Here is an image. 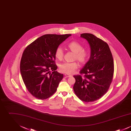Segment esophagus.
Masks as SVG:
<instances>
[{
    "mask_svg": "<svg viewBox=\"0 0 131 131\" xmlns=\"http://www.w3.org/2000/svg\"><path fill=\"white\" fill-rule=\"evenodd\" d=\"M72 75H68V74H65V78H70V77H71Z\"/></svg>",
    "mask_w": 131,
    "mask_h": 131,
    "instance_id": "obj_1",
    "label": "esophagus"
}]
</instances>
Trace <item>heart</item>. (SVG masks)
I'll return each mask as SVG.
<instances>
[{
  "instance_id": "1",
  "label": "heart",
  "mask_w": 131,
  "mask_h": 131,
  "mask_svg": "<svg viewBox=\"0 0 131 131\" xmlns=\"http://www.w3.org/2000/svg\"><path fill=\"white\" fill-rule=\"evenodd\" d=\"M67 48L74 53V60H77L81 64L86 62L88 57L89 53L87 50L83 49V47L81 44L76 41H72L67 45ZM55 56L58 59H62L64 51L61 47H58L56 49ZM78 67L79 65L76 62H65L60 65L59 69L62 73L67 74H72L75 72Z\"/></svg>"
}]
</instances>
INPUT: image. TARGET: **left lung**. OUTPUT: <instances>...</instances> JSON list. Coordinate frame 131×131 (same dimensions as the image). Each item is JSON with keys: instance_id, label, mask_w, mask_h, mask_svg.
<instances>
[{"instance_id": "obj_1", "label": "left lung", "mask_w": 131, "mask_h": 131, "mask_svg": "<svg viewBox=\"0 0 131 131\" xmlns=\"http://www.w3.org/2000/svg\"><path fill=\"white\" fill-rule=\"evenodd\" d=\"M81 37L89 44L91 55L83 68L81 75H74L73 86L75 95L82 101L94 102L100 99L107 91L114 73V62L107 44L90 33H83Z\"/></svg>"}]
</instances>
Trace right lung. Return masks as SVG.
Returning <instances> with one entry per match:
<instances>
[{
  "label": "right lung",
  "instance_id": "1",
  "mask_svg": "<svg viewBox=\"0 0 131 131\" xmlns=\"http://www.w3.org/2000/svg\"><path fill=\"white\" fill-rule=\"evenodd\" d=\"M71 35L46 34L24 51L20 63L21 77L28 91L38 99L45 100L52 96L62 80L63 75L56 71L55 52Z\"/></svg>",
  "mask_w": 131,
  "mask_h": 131
}]
</instances>
